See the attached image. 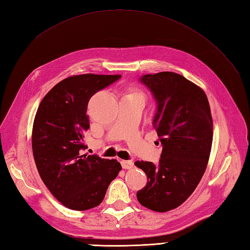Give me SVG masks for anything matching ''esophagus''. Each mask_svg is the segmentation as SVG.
I'll return each mask as SVG.
<instances>
[{"label": "esophagus", "mask_w": 250, "mask_h": 250, "mask_svg": "<svg viewBox=\"0 0 250 250\" xmlns=\"http://www.w3.org/2000/svg\"><path fill=\"white\" fill-rule=\"evenodd\" d=\"M133 166H134V163L132 162V161H130V160H128V161L122 160V161H121V167H124V168H125V169L132 168V167H133Z\"/></svg>", "instance_id": "34e87169"}]
</instances>
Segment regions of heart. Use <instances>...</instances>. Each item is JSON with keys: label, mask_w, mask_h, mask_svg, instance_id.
<instances>
[{"label": "heart", "mask_w": 250, "mask_h": 250, "mask_svg": "<svg viewBox=\"0 0 250 250\" xmlns=\"http://www.w3.org/2000/svg\"><path fill=\"white\" fill-rule=\"evenodd\" d=\"M126 95H143V93L140 92V91H132L131 93L126 94ZM143 97H144V95H143Z\"/></svg>", "instance_id": "1"}]
</instances>
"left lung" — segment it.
Listing matches in <instances>:
<instances>
[{
    "mask_svg": "<svg viewBox=\"0 0 250 250\" xmlns=\"http://www.w3.org/2000/svg\"><path fill=\"white\" fill-rule=\"evenodd\" d=\"M139 81L156 101L152 125L162 152L157 166L134 163L147 175V184L136 198L147 208L164 213L183 204L203 176L213 142V120L203 90L179 74H146Z\"/></svg>",
    "mask_w": 250,
    "mask_h": 250,
    "instance_id": "8db88e82",
    "label": "left lung"
}]
</instances>
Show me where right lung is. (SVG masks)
<instances>
[{
    "label": "right lung",
    "instance_id": "obj_1",
    "mask_svg": "<svg viewBox=\"0 0 250 250\" xmlns=\"http://www.w3.org/2000/svg\"><path fill=\"white\" fill-rule=\"evenodd\" d=\"M120 75L71 76L47 93L36 111L32 149L37 171L55 198L74 210H86L103 201L121 169L119 162L87 155L84 131L90 128V98Z\"/></svg>",
    "mask_w": 250,
    "mask_h": 250
}]
</instances>
